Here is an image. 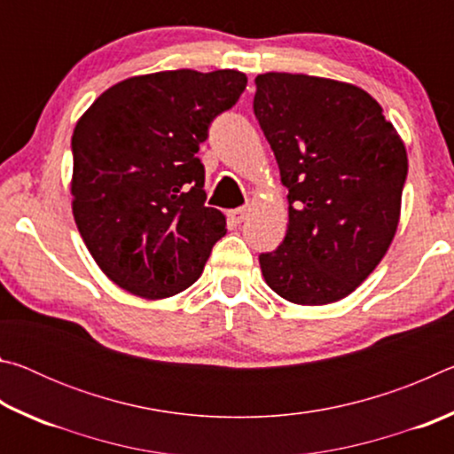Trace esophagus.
<instances>
[{"mask_svg": "<svg viewBox=\"0 0 454 454\" xmlns=\"http://www.w3.org/2000/svg\"><path fill=\"white\" fill-rule=\"evenodd\" d=\"M228 218L234 222V224H242V222L248 218V208L246 206H242V208H234L228 212Z\"/></svg>", "mask_w": 454, "mask_h": 454, "instance_id": "esophagus-1", "label": "esophagus"}]
</instances>
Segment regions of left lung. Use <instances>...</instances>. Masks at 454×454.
I'll return each mask as SVG.
<instances>
[{
  "label": "left lung",
  "mask_w": 454,
  "mask_h": 454,
  "mask_svg": "<svg viewBox=\"0 0 454 454\" xmlns=\"http://www.w3.org/2000/svg\"><path fill=\"white\" fill-rule=\"evenodd\" d=\"M254 114L288 188L286 236L260 254L264 280L301 306L342 301L393 244L409 170L403 137L368 91L318 75H256Z\"/></svg>",
  "instance_id": "obj_1"
}]
</instances>
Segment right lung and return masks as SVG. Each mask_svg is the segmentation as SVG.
Here are the masks:
<instances>
[{"mask_svg":"<svg viewBox=\"0 0 454 454\" xmlns=\"http://www.w3.org/2000/svg\"><path fill=\"white\" fill-rule=\"evenodd\" d=\"M246 88L238 70H168L107 88L74 128L72 212L107 278L145 301L192 286L226 216L204 206L196 153Z\"/></svg>","mask_w":454,"mask_h":454,"instance_id":"add662e5","label":"right lung"}]
</instances>
